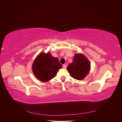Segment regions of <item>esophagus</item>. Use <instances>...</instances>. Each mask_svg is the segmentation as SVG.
<instances>
[{
    "mask_svg": "<svg viewBox=\"0 0 122 122\" xmlns=\"http://www.w3.org/2000/svg\"><path fill=\"white\" fill-rule=\"evenodd\" d=\"M63 68H65V69L66 68V65H63Z\"/></svg>",
    "mask_w": 122,
    "mask_h": 122,
    "instance_id": "34e87169",
    "label": "esophagus"
}]
</instances>
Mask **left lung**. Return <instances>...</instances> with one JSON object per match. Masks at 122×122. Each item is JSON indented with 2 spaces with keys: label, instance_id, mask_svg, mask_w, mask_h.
Wrapping results in <instances>:
<instances>
[{
  "label": "left lung",
  "instance_id": "obj_1",
  "mask_svg": "<svg viewBox=\"0 0 122 122\" xmlns=\"http://www.w3.org/2000/svg\"><path fill=\"white\" fill-rule=\"evenodd\" d=\"M91 64L88 59L82 54H75L73 60L67 67L71 76L77 80H82L88 74Z\"/></svg>",
  "mask_w": 122,
  "mask_h": 122
}]
</instances>
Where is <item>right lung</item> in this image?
Wrapping results in <instances>:
<instances>
[{
	"label": "right lung",
	"instance_id": "obj_1",
	"mask_svg": "<svg viewBox=\"0 0 122 122\" xmlns=\"http://www.w3.org/2000/svg\"><path fill=\"white\" fill-rule=\"evenodd\" d=\"M62 67L58 58L52 56L50 52H41L35 59L32 69L38 80L46 82L54 78Z\"/></svg>",
	"mask_w": 122,
	"mask_h": 122
}]
</instances>
